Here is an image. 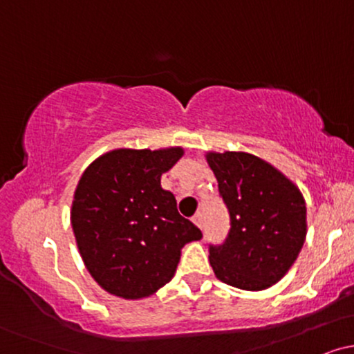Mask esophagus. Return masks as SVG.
<instances>
[{
  "label": "esophagus",
  "instance_id": "obj_1",
  "mask_svg": "<svg viewBox=\"0 0 354 354\" xmlns=\"http://www.w3.org/2000/svg\"><path fill=\"white\" fill-rule=\"evenodd\" d=\"M193 223L198 226V228H203V214L201 213H196L193 216Z\"/></svg>",
  "mask_w": 354,
  "mask_h": 354
}]
</instances>
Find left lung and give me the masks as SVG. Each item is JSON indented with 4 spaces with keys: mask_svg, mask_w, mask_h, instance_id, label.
<instances>
[{
    "mask_svg": "<svg viewBox=\"0 0 354 354\" xmlns=\"http://www.w3.org/2000/svg\"><path fill=\"white\" fill-rule=\"evenodd\" d=\"M230 213L228 236L209 245V263L223 283L261 291L288 273L306 238L301 191L281 171L250 153L206 154Z\"/></svg>",
    "mask_w": 354,
    "mask_h": 354,
    "instance_id": "1",
    "label": "left lung"
}]
</instances>
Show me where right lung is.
Here are the masks:
<instances>
[{
	"instance_id": "add662e5",
	"label": "right lung",
	"mask_w": 354,
	"mask_h": 354,
	"mask_svg": "<svg viewBox=\"0 0 354 354\" xmlns=\"http://www.w3.org/2000/svg\"><path fill=\"white\" fill-rule=\"evenodd\" d=\"M181 156L183 148H121L84 169L71 226L84 266L108 293L124 299L156 293L171 281L181 248L203 238L161 188V174Z\"/></svg>"
}]
</instances>
